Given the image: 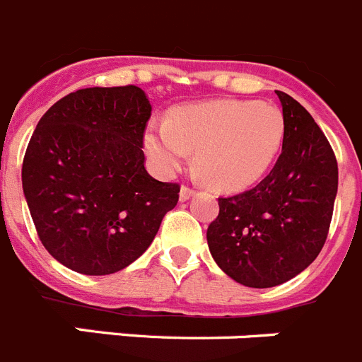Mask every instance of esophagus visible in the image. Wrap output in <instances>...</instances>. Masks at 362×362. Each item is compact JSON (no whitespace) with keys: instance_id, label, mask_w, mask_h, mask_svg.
Returning <instances> with one entry per match:
<instances>
[{"instance_id":"obj_1","label":"esophagus","mask_w":362,"mask_h":362,"mask_svg":"<svg viewBox=\"0 0 362 362\" xmlns=\"http://www.w3.org/2000/svg\"><path fill=\"white\" fill-rule=\"evenodd\" d=\"M193 194H194V189L182 185V187H180V202H187L189 198L193 197Z\"/></svg>"}]
</instances>
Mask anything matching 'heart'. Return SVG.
I'll use <instances>...</instances> for the list:
<instances>
[{
    "label": "heart",
    "instance_id": "1",
    "mask_svg": "<svg viewBox=\"0 0 362 362\" xmlns=\"http://www.w3.org/2000/svg\"><path fill=\"white\" fill-rule=\"evenodd\" d=\"M285 136L278 106L256 100H209L178 106L168 122H149L144 153L160 177H171L197 151L202 177L221 191L254 185L274 164Z\"/></svg>",
    "mask_w": 362,
    "mask_h": 362
}]
</instances>
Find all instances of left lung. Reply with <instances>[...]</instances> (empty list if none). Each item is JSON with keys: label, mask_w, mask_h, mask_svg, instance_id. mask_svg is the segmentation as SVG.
Returning a JSON list of instances; mask_svg holds the SVG:
<instances>
[{"label": "left lung", "mask_w": 362, "mask_h": 362, "mask_svg": "<svg viewBox=\"0 0 362 362\" xmlns=\"http://www.w3.org/2000/svg\"><path fill=\"white\" fill-rule=\"evenodd\" d=\"M278 162L256 187L218 198L207 229L216 265L234 281L269 288L296 278L321 252L337 194V160L310 113L285 92Z\"/></svg>", "instance_id": "obj_1"}]
</instances>
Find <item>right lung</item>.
Masks as SVG:
<instances>
[{
  "mask_svg": "<svg viewBox=\"0 0 362 362\" xmlns=\"http://www.w3.org/2000/svg\"><path fill=\"white\" fill-rule=\"evenodd\" d=\"M151 104L139 86L84 88L35 126L23 193L45 249L68 269L106 276L132 265L178 202L180 185L146 171Z\"/></svg>",
  "mask_w": 362,
  "mask_h": 362,
  "instance_id": "obj_1",
  "label": "right lung"
}]
</instances>
